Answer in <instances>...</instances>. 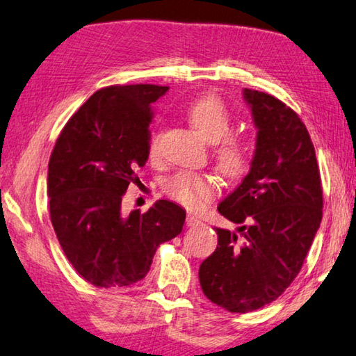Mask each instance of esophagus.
I'll use <instances>...</instances> for the list:
<instances>
[{"instance_id": "obj_1", "label": "esophagus", "mask_w": 356, "mask_h": 356, "mask_svg": "<svg viewBox=\"0 0 356 356\" xmlns=\"http://www.w3.org/2000/svg\"><path fill=\"white\" fill-rule=\"evenodd\" d=\"M200 223L201 222L193 216V213H188V216H187V225H188V227H195V225H200Z\"/></svg>"}]
</instances>
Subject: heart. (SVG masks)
Listing matches in <instances>:
<instances>
[{
  "label": "heart",
  "mask_w": 356,
  "mask_h": 356,
  "mask_svg": "<svg viewBox=\"0 0 356 356\" xmlns=\"http://www.w3.org/2000/svg\"><path fill=\"white\" fill-rule=\"evenodd\" d=\"M187 117L193 128L209 143H218L217 158L220 169L228 176L244 172L249 163V152L239 136L228 134L231 129V114L223 99L217 95H204L188 106ZM160 144V131L150 138V155L154 156ZM163 190L184 206L195 207L212 198L217 191V182L207 174L180 171L163 184Z\"/></svg>",
  "instance_id": "b5f03b06"
}]
</instances>
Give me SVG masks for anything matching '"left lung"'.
<instances>
[{
	"label": "left lung",
	"instance_id": "1",
	"mask_svg": "<svg viewBox=\"0 0 356 356\" xmlns=\"http://www.w3.org/2000/svg\"><path fill=\"white\" fill-rule=\"evenodd\" d=\"M257 128L250 171L218 204L238 233L216 228L218 245L200 266L202 293L245 314L289 289L321 222L320 171L301 118L280 99L244 88Z\"/></svg>",
	"mask_w": 356,
	"mask_h": 356
}]
</instances>
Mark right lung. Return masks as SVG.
I'll return each mask as SVG.
<instances>
[{"label":"right lung","instance_id":"obj_1","mask_svg":"<svg viewBox=\"0 0 356 356\" xmlns=\"http://www.w3.org/2000/svg\"><path fill=\"white\" fill-rule=\"evenodd\" d=\"M168 87L136 83L93 93L56 139L49 161L50 220L67 261L95 286L145 277L158 247L180 234L185 209L158 200L122 213V198L149 158L152 104Z\"/></svg>","mask_w":356,"mask_h":356}]
</instances>
